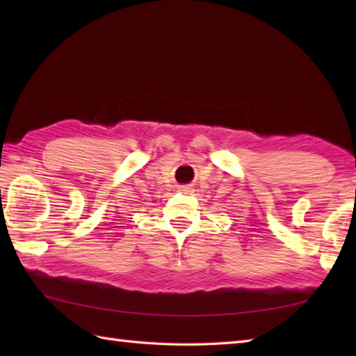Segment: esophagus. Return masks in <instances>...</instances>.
<instances>
[{
	"mask_svg": "<svg viewBox=\"0 0 356 356\" xmlns=\"http://www.w3.org/2000/svg\"><path fill=\"white\" fill-rule=\"evenodd\" d=\"M179 191H182L184 194H191L194 191V188H193V185H182L179 188Z\"/></svg>",
	"mask_w": 356,
	"mask_h": 356,
	"instance_id": "obj_1",
	"label": "esophagus"
}]
</instances>
